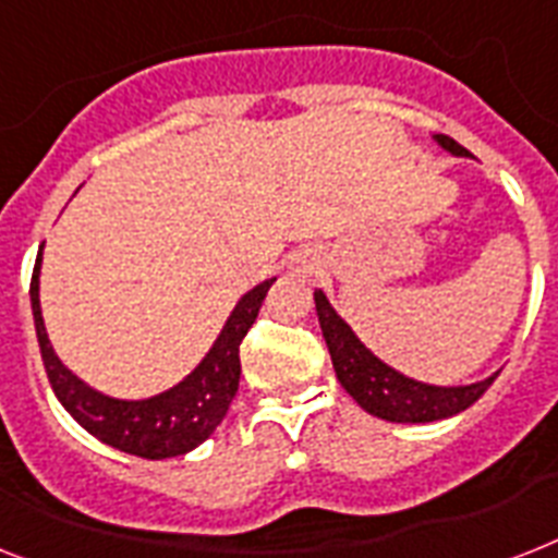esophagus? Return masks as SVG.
<instances>
[{"label": "esophagus", "mask_w": 558, "mask_h": 558, "mask_svg": "<svg viewBox=\"0 0 558 558\" xmlns=\"http://www.w3.org/2000/svg\"><path fill=\"white\" fill-rule=\"evenodd\" d=\"M292 269L298 275H315L320 269V260L315 255H310V252H301V255L292 257Z\"/></svg>", "instance_id": "esophagus-1"}]
</instances>
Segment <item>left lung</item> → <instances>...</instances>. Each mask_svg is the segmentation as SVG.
<instances>
[{"label":"left lung","instance_id":"left-lung-1","mask_svg":"<svg viewBox=\"0 0 558 558\" xmlns=\"http://www.w3.org/2000/svg\"><path fill=\"white\" fill-rule=\"evenodd\" d=\"M436 140L447 151L468 157V148L459 146L447 134H438ZM315 310H318L320 329H324L338 381L375 418L396 421V424H427V421L450 418L456 412L473 407L496 381V375L470 384V387H429V384L412 381L378 361L364 343L357 341L350 326L343 324L338 312L329 306L320 289L315 292Z\"/></svg>","mask_w":558,"mask_h":558}]
</instances>
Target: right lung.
<instances>
[{"label": "right lung", "instance_id": "add662e5", "mask_svg": "<svg viewBox=\"0 0 558 558\" xmlns=\"http://www.w3.org/2000/svg\"><path fill=\"white\" fill-rule=\"evenodd\" d=\"M39 264H43V248H39L34 275H31L36 341H39L45 373H48L59 404L74 415L76 424L117 450L154 461L183 456L206 441L232 407L240 384V343L255 324L260 303L275 280H264L260 287L240 298L211 352L203 357V364L185 381H180L162 396L146 398V401H117V398L85 387L53 355L48 335H45L43 310H39Z\"/></svg>", "mask_w": 558, "mask_h": 558}]
</instances>
